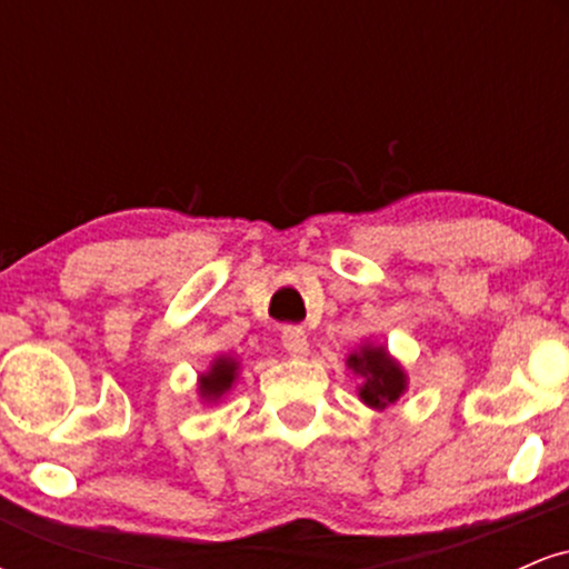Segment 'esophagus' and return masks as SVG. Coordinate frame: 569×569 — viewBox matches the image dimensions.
<instances>
[{
	"label": "esophagus",
	"mask_w": 569,
	"mask_h": 569,
	"mask_svg": "<svg viewBox=\"0 0 569 569\" xmlns=\"http://www.w3.org/2000/svg\"><path fill=\"white\" fill-rule=\"evenodd\" d=\"M280 342H283V348L289 356H297V358L307 356V348H310L302 326H286L283 335H280Z\"/></svg>",
	"instance_id": "esophagus-1"
}]
</instances>
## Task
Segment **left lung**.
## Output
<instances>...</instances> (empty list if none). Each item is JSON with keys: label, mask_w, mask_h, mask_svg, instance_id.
I'll use <instances>...</instances> for the list:
<instances>
[{"label": "left lung", "mask_w": 569, "mask_h": 569, "mask_svg": "<svg viewBox=\"0 0 569 569\" xmlns=\"http://www.w3.org/2000/svg\"><path fill=\"white\" fill-rule=\"evenodd\" d=\"M348 369L361 377L358 398L371 409H385L396 403L407 390V375L401 363L390 356L382 345H361L356 352L348 356Z\"/></svg>", "instance_id": "8db88e82"}]
</instances>
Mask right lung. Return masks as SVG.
Here are the masks:
<instances>
[{
	"instance_id": "1",
	"label": "right lung",
	"mask_w": 569,
	"mask_h": 569,
	"mask_svg": "<svg viewBox=\"0 0 569 569\" xmlns=\"http://www.w3.org/2000/svg\"><path fill=\"white\" fill-rule=\"evenodd\" d=\"M238 369L240 363L234 361V358L219 356L217 361L211 363V369H208L206 375H200L198 380L200 398H206V401H219L221 396L230 393L234 380H238Z\"/></svg>"
}]
</instances>
